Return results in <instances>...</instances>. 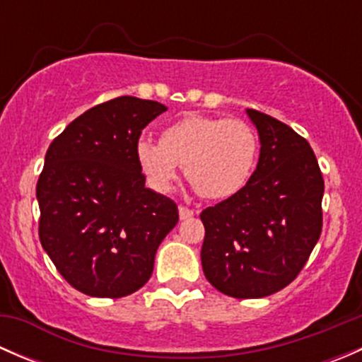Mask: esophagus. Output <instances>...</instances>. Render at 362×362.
Returning a JSON list of instances; mask_svg holds the SVG:
<instances>
[{
  "label": "esophagus",
  "mask_w": 362,
  "mask_h": 362,
  "mask_svg": "<svg viewBox=\"0 0 362 362\" xmlns=\"http://www.w3.org/2000/svg\"><path fill=\"white\" fill-rule=\"evenodd\" d=\"M178 215H180L182 221H185V218H191L192 215H194V210H189V208L180 206L178 208Z\"/></svg>",
  "instance_id": "34e87169"
}]
</instances>
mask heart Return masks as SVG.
Listing matches in <instances>:
<instances>
[{
    "mask_svg": "<svg viewBox=\"0 0 362 362\" xmlns=\"http://www.w3.org/2000/svg\"><path fill=\"white\" fill-rule=\"evenodd\" d=\"M259 140L245 120L191 113L164 127L160 141L141 138L136 160L148 185L170 191L178 166L206 199H224L245 187L255 168Z\"/></svg>",
    "mask_w": 362,
    "mask_h": 362,
    "instance_id": "obj_1",
    "label": "heart"
}]
</instances>
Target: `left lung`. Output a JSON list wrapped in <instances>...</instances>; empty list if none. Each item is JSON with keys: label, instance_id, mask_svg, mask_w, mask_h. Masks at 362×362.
<instances>
[{"label": "left lung", "instance_id": "8db88e82", "mask_svg": "<svg viewBox=\"0 0 362 362\" xmlns=\"http://www.w3.org/2000/svg\"><path fill=\"white\" fill-rule=\"evenodd\" d=\"M247 115L261 144L257 168L242 191L202 211L204 276L238 299L289 286L322 231L324 180L310 144L266 113Z\"/></svg>", "mask_w": 362, "mask_h": 362}]
</instances>
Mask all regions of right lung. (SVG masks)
I'll list each match as a JSON object with an SVG mask.
<instances>
[{
	"instance_id": "obj_1",
	"label": "right lung",
	"mask_w": 362,
	"mask_h": 362,
	"mask_svg": "<svg viewBox=\"0 0 362 362\" xmlns=\"http://www.w3.org/2000/svg\"><path fill=\"white\" fill-rule=\"evenodd\" d=\"M120 96L76 117L50 144L36 184L40 242L80 293L124 298L148 282L178 208L145 187L136 160L141 129L166 112Z\"/></svg>"
}]
</instances>
